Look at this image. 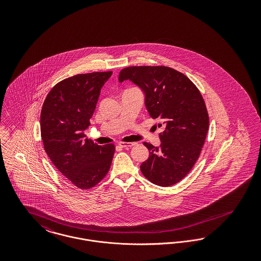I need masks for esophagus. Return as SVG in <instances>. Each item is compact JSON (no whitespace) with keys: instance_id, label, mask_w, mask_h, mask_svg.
<instances>
[{"instance_id":"34e87169","label":"esophagus","mask_w":261,"mask_h":261,"mask_svg":"<svg viewBox=\"0 0 261 261\" xmlns=\"http://www.w3.org/2000/svg\"><path fill=\"white\" fill-rule=\"evenodd\" d=\"M135 145H136L135 143H129V142H120L119 143V146L121 148H131V147H133Z\"/></svg>"}]
</instances>
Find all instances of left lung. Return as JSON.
Segmentation results:
<instances>
[{"mask_svg":"<svg viewBox=\"0 0 261 261\" xmlns=\"http://www.w3.org/2000/svg\"><path fill=\"white\" fill-rule=\"evenodd\" d=\"M118 80H130L144 91L150 117L163 128L160 147L144 143L149 158L141 165L142 173L159 186L177 184L198 161L208 131L210 117L199 89L186 75L162 65L126 67Z\"/></svg>","mask_w":261,"mask_h":261,"instance_id":"1","label":"left lung"}]
</instances>
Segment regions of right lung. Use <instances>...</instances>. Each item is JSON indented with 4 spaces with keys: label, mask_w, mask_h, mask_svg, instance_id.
Wrapping results in <instances>:
<instances>
[{
    "label": "right lung",
    "mask_w": 261,
    "mask_h": 261,
    "mask_svg": "<svg viewBox=\"0 0 261 261\" xmlns=\"http://www.w3.org/2000/svg\"><path fill=\"white\" fill-rule=\"evenodd\" d=\"M112 71L77 74L56 84L41 111V137L48 156L74 186L98 185L112 165L115 146H99L84 130L96 110L100 89Z\"/></svg>",
    "instance_id": "obj_1"
}]
</instances>
